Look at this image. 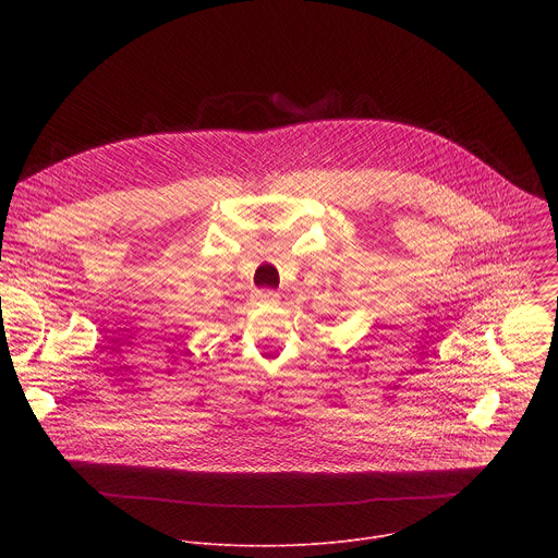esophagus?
Listing matches in <instances>:
<instances>
[{
	"instance_id": "obj_1",
	"label": "esophagus",
	"mask_w": 558,
	"mask_h": 558,
	"mask_svg": "<svg viewBox=\"0 0 558 558\" xmlns=\"http://www.w3.org/2000/svg\"><path fill=\"white\" fill-rule=\"evenodd\" d=\"M278 291H271V289H263V291H256V300L263 302V304H274L278 302Z\"/></svg>"
}]
</instances>
